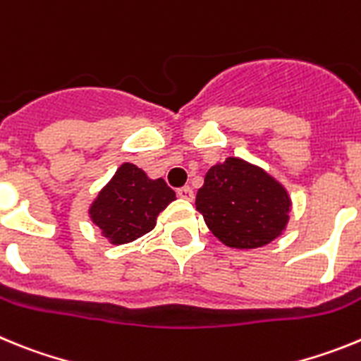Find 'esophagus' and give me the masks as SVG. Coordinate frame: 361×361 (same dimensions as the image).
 I'll list each match as a JSON object with an SVG mask.
<instances>
[{"label": "esophagus", "instance_id": "obj_1", "mask_svg": "<svg viewBox=\"0 0 361 361\" xmlns=\"http://www.w3.org/2000/svg\"><path fill=\"white\" fill-rule=\"evenodd\" d=\"M177 195L184 200H193V190L190 186H183L177 190Z\"/></svg>", "mask_w": 361, "mask_h": 361}]
</instances>
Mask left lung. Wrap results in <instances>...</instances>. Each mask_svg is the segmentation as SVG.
<instances>
[{"label": "left lung", "mask_w": 361, "mask_h": 361, "mask_svg": "<svg viewBox=\"0 0 361 361\" xmlns=\"http://www.w3.org/2000/svg\"><path fill=\"white\" fill-rule=\"evenodd\" d=\"M195 206L222 244L255 250L282 235L289 222L291 199L262 168L228 157L209 168L197 191Z\"/></svg>", "instance_id": "8db88e82"}]
</instances>
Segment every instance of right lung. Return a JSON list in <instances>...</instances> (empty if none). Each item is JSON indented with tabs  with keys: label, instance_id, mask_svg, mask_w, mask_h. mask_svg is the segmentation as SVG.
Instances as JSON below:
<instances>
[{
	"label": "right lung",
	"instance_id": "right-lung-1",
	"mask_svg": "<svg viewBox=\"0 0 361 361\" xmlns=\"http://www.w3.org/2000/svg\"><path fill=\"white\" fill-rule=\"evenodd\" d=\"M175 200L162 178H149L141 168L124 162L90 206V219L111 244H126L152 231L157 216Z\"/></svg>",
	"mask_w": 361,
	"mask_h": 361
}]
</instances>
